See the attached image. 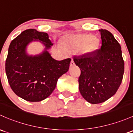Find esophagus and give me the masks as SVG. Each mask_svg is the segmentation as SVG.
<instances>
[{"mask_svg": "<svg viewBox=\"0 0 133 133\" xmlns=\"http://www.w3.org/2000/svg\"><path fill=\"white\" fill-rule=\"evenodd\" d=\"M74 65H75V62H74L73 60H72V59H71V62H70V67H72V66H73Z\"/></svg>", "mask_w": 133, "mask_h": 133, "instance_id": "obj_1", "label": "esophagus"}]
</instances>
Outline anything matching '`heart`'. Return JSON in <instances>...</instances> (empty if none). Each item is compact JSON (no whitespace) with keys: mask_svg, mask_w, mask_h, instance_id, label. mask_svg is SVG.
I'll return each mask as SVG.
<instances>
[{"mask_svg":"<svg viewBox=\"0 0 133 133\" xmlns=\"http://www.w3.org/2000/svg\"><path fill=\"white\" fill-rule=\"evenodd\" d=\"M65 47L72 49L82 48V52L87 55L94 54L99 46V39L89 34L71 35L64 39Z\"/></svg>","mask_w":133,"mask_h":133,"instance_id":"obj_1","label":"heart"}]
</instances>
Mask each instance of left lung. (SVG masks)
Instances as JSON below:
<instances>
[{"label": "left lung", "mask_w": 133, "mask_h": 133, "mask_svg": "<svg viewBox=\"0 0 133 133\" xmlns=\"http://www.w3.org/2000/svg\"><path fill=\"white\" fill-rule=\"evenodd\" d=\"M101 47L92 55L75 56L81 70L79 90L91 104L103 103L115 95L122 82L124 62L121 46L111 32L100 29Z\"/></svg>", "instance_id": "obj_1"}]
</instances>
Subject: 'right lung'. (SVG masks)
Instances as JSON below:
<instances>
[{
  "instance_id": "obj_1",
  "label": "right lung",
  "mask_w": 133,
  "mask_h": 133,
  "mask_svg": "<svg viewBox=\"0 0 133 133\" xmlns=\"http://www.w3.org/2000/svg\"><path fill=\"white\" fill-rule=\"evenodd\" d=\"M39 41L44 50L38 55H29L30 42ZM53 43L48 34L27 29L11 41L5 61V72L11 89L21 98L30 102L45 99L55 89L58 79L69 70L71 58L57 61L48 50Z\"/></svg>"
}]
</instances>
